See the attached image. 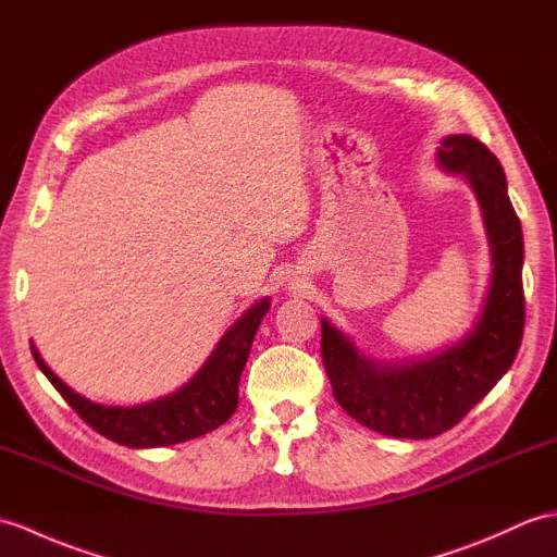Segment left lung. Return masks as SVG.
Segmentation results:
<instances>
[{"label":"left lung","instance_id":"1","mask_svg":"<svg viewBox=\"0 0 557 557\" xmlns=\"http://www.w3.org/2000/svg\"><path fill=\"white\" fill-rule=\"evenodd\" d=\"M438 163L468 177L491 242V289L474 330L438 356L377 363L322 320V363L337 404L370 430L394 438H430L456 426L512 366L524 332L522 225L498 159L472 135H450Z\"/></svg>","mask_w":557,"mask_h":557}]
</instances>
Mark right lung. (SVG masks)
Segmentation results:
<instances>
[{
    "label": "right lung",
    "mask_w": 557,
    "mask_h": 557,
    "mask_svg": "<svg viewBox=\"0 0 557 557\" xmlns=\"http://www.w3.org/2000/svg\"><path fill=\"white\" fill-rule=\"evenodd\" d=\"M268 308V299H261L256 306H251L225 332V337L218 342L203 368L194 374L183 389L153 400V404L135 408L99 406L87 400L85 396L75 394L47 368L40 354H37V348H30L37 366L47 374V380L54 384V389L101 436L131 448L171 446L218 430L237 410L242 370L247 366L256 330L261 325Z\"/></svg>",
    "instance_id": "right-lung-1"
}]
</instances>
